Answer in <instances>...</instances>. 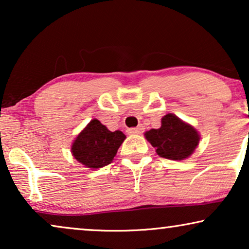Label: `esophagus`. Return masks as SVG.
Here are the masks:
<instances>
[{
  "label": "esophagus",
  "instance_id": "obj_1",
  "mask_svg": "<svg viewBox=\"0 0 249 249\" xmlns=\"http://www.w3.org/2000/svg\"><path fill=\"white\" fill-rule=\"evenodd\" d=\"M142 131H144V127H142V125H139V127H136V128H130L127 130L129 135H139L142 134Z\"/></svg>",
  "mask_w": 249,
  "mask_h": 249
}]
</instances>
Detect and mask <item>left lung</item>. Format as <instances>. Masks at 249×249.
<instances>
[{
  "label": "left lung",
  "instance_id": "8db88e82",
  "mask_svg": "<svg viewBox=\"0 0 249 249\" xmlns=\"http://www.w3.org/2000/svg\"><path fill=\"white\" fill-rule=\"evenodd\" d=\"M145 137L161 158L179 161L192 155L199 142L196 129L171 113L162 118L161 128L151 129Z\"/></svg>",
  "mask_w": 249,
  "mask_h": 249
}]
</instances>
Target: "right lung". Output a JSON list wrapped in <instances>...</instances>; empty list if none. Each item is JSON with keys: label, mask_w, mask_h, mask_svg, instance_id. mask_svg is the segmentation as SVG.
Instances as JSON below:
<instances>
[{"label": "right lung", "mask_w": 249, "mask_h": 249, "mask_svg": "<svg viewBox=\"0 0 249 249\" xmlns=\"http://www.w3.org/2000/svg\"><path fill=\"white\" fill-rule=\"evenodd\" d=\"M125 136L110 131L97 119L91 120L73 142L72 155L87 168L98 169L110 164Z\"/></svg>", "instance_id": "right-lung-1"}]
</instances>
